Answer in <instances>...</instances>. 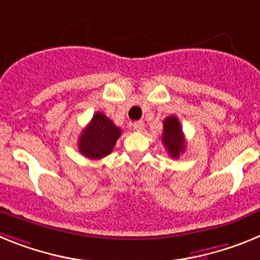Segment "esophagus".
<instances>
[{
  "instance_id": "obj_1",
  "label": "esophagus",
  "mask_w": 260,
  "mask_h": 260,
  "mask_svg": "<svg viewBox=\"0 0 260 260\" xmlns=\"http://www.w3.org/2000/svg\"><path fill=\"white\" fill-rule=\"evenodd\" d=\"M132 125H133V129L136 131V132H141V131L144 129V123L141 120H140V121H135V123H133Z\"/></svg>"
}]
</instances>
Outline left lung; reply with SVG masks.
<instances>
[{"label": "left lung", "instance_id": "8db88e82", "mask_svg": "<svg viewBox=\"0 0 260 260\" xmlns=\"http://www.w3.org/2000/svg\"><path fill=\"white\" fill-rule=\"evenodd\" d=\"M162 143L171 158H179V155L186 149L182 127L177 116H169L164 120V132H162Z\"/></svg>", "mask_w": 260, "mask_h": 260}]
</instances>
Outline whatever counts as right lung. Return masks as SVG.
I'll list each match as a JSON object with an SVG mask.
<instances>
[{
  "instance_id": "obj_1",
  "label": "right lung",
  "mask_w": 260,
  "mask_h": 260,
  "mask_svg": "<svg viewBox=\"0 0 260 260\" xmlns=\"http://www.w3.org/2000/svg\"><path fill=\"white\" fill-rule=\"evenodd\" d=\"M120 135L121 129L112 120L102 112H96L81 133L78 149L81 154L90 159H101L112 152Z\"/></svg>"
}]
</instances>
